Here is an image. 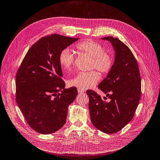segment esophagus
Here are the masks:
<instances>
[{
	"label": "esophagus",
	"mask_w": 160,
	"mask_h": 160,
	"mask_svg": "<svg viewBox=\"0 0 160 160\" xmlns=\"http://www.w3.org/2000/svg\"><path fill=\"white\" fill-rule=\"evenodd\" d=\"M78 93H83V92H84V90L80 89V88H78Z\"/></svg>",
	"instance_id": "34e87169"
}]
</instances>
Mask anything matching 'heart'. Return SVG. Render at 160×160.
Wrapping results in <instances>:
<instances>
[{"mask_svg":"<svg viewBox=\"0 0 160 160\" xmlns=\"http://www.w3.org/2000/svg\"><path fill=\"white\" fill-rule=\"evenodd\" d=\"M80 52L88 54L92 58V66L100 72L105 74L111 69L112 58L104 52V49L100 43L92 40H86L76 45ZM74 56L69 48L63 49L59 56V62L63 70H70L74 65ZM99 75L95 71L80 72L68 82L70 86L82 90L90 88L97 83Z\"/></svg>","mask_w":160,"mask_h":160,"instance_id":"b5f03b06","label":"heart"}]
</instances>
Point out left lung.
<instances>
[{"mask_svg":"<svg viewBox=\"0 0 160 160\" xmlns=\"http://www.w3.org/2000/svg\"><path fill=\"white\" fill-rule=\"evenodd\" d=\"M101 39L110 42L115 51L111 69L98 86L111 100L107 102L92 90L86 93L93 125L103 133L112 134L133 118L141 98V80L138 62L131 49L117 38L108 36Z\"/></svg>","mask_w":160,"mask_h":160,"instance_id":"8db88e82","label":"left lung"}]
</instances>
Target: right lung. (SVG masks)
<instances>
[{
    "label": "right lung",
    "instance_id": "obj_1",
    "mask_svg": "<svg viewBox=\"0 0 160 160\" xmlns=\"http://www.w3.org/2000/svg\"><path fill=\"white\" fill-rule=\"evenodd\" d=\"M78 39L58 34L40 39L17 71V103L29 125L41 134L53 133L64 125L68 106L77 97L76 87L65 88L59 56Z\"/></svg>",
    "mask_w": 160,
    "mask_h": 160
}]
</instances>
